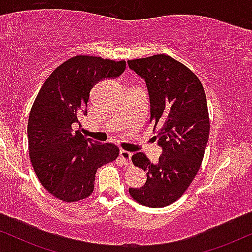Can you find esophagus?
Listing matches in <instances>:
<instances>
[{
	"label": "esophagus",
	"mask_w": 252,
	"mask_h": 252,
	"mask_svg": "<svg viewBox=\"0 0 252 252\" xmlns=\"http://www.w3.org/2000/svg\"><path fill=\"white\" fill-rule=\"evenodd\" d=\"M131 153L126 152V150H121L120 152L121 158H122L124 164H126V166H130V164H131Z\"/></svg>",
	"instance_id": "obj_1"
}]
</instances>
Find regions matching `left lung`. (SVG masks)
Wrapping results in <instances>:
<instances>
[{
	"label": "left lung",
	"mask_w": 252,
	"mask_h": 252,
	"mask_svg": "<svg viewBox=\"0 0 252 252\" xmlns=\"http://www.w3.org/2000/svg\"><path fill=\"white\" fill-rule=\"evenodd\" d=\"M128 63L146 80L150 122L162 147L158 163L150 162L143 153L131 156L132 163L147 172V181L140 189H129V193L144 206H168L189 189L201 166L210 135L206 94L199 78L167 54Z\"/></svg>",
	"instance_id": "obj_1"
}]
</instances>
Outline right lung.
<instances>
[{
  "mask_svg": "<svg viewBox=\"0 0 252 252\" xmlns=\"http://www.w3.org/2000/svg\"><path fill=\"white\" fill-rule=\"evenodd\" d=\"M124 70V60L76 56L52 72L34 100L27 128L31 162L42 186L59 200L91 195L97 169L120 155L115 144L85 138L77 126L79 115L88 114L92 88Z\"/></svg>",
  "mask_w": 252,
  "mask_h": 252,
  "instance_id": "add662e5",
  "label": "right lung"
}]
</instances>
